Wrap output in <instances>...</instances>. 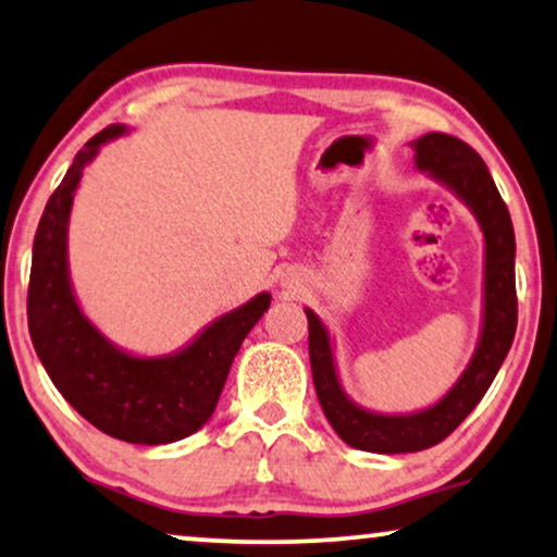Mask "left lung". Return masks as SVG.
<instances>
[{
    "instance_id": "obj_1",
    "label": "left lung",
    "mask_w": 557,
    "mask_h": 557,
    "mask_svg": "<svg viewBox=\"0 0 557 557\" xmlns=\"http://www.w3.org/2000/svg\"><path fill=\"white\" fill-rule=\"evenodd\" d=\"M417 171L453 190L470 208L485 236L482 271V326L478 349L445 397L432 407L409 414H382L359 407L344 392L336 372L334 342L324 321L311 309L309 359L319 405L329 424L349 447L376 455L419 453L453 434L459 422L478 407L510 351L518 326L515 296V231L505 200L490 175L485 160L470 145L445 133H426L412 143Z\"/></svg>"
}]
</instances>
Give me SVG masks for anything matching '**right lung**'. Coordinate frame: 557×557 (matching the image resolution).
<instances>
[{
    "label": "right lung",
    "mask_w": 557,
    "mask_h": 557,
    "mask_svg": "<svg viewBox=\"0 0 557 557\" xmlns=\"http://www.w3.org/2000/svg\"><path fill=\"white\" fill-rule=\"evenodd\" d=\"M125 133V125H110L87 140L47 200L32 246L29 336L52 384L87 422L131 445H168L211 419L233 359L269 311L271 294L261 292L223 313L193 342L163 357L120 349L85 317L70 281V213L85 168L104 143Z\"/></svg>",
    "instance_id": "add662e5"
}]
</instances>
